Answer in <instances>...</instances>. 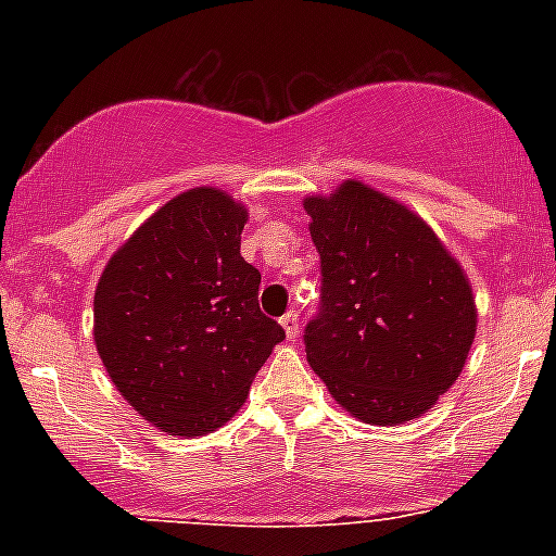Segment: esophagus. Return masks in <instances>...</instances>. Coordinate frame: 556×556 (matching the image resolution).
I'll return each instance as SVG.
<instances>
[{
  "instance_id": "1",
  "label": "esophagus",
  "mask_w": 556,
  "mask_h": 556,
  "mask_svg": "<svg viewBox=\"0 0 556 556\" xmlns=\"http://www.w3.org/2000/svg\"><path fill=\"white\" fill-rule=\"evenodd\" d=\"M282 328H285V336H288V339H295V336H299V314L295 312H288L282 317Z\"/></svg>"
}]
</instances>
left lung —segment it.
I'll return each instance as SVG.
<instances>
[{
    "mask_svg": "<svg viewBox=\"0 0 556 556\" xmlns=\"http://www.w3.org/2000/svg\"><path fill=\"white\" fill-rule=\"evenodd\" d=\"M323 263L306 361L366 425L422 417L457 382L476 339L470 279L433 228L382 190L344 179L306 195Z\"/></svg>",
    "mask_w": 556,
    "mask_h": 556,
    "instance_id": "obj_1",
    "label": "left lung"
}]
</instances>
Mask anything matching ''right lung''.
I'll list each match as a JSON object with an SVG mask.
<instances>
[{"mask_svg": "<svg viewBox=\"0 0 556 556\" xmlns=\"http://www.w3.org/2000/svg\"><path fill=\"white\" fill-rule=\"evenodd\" d=\"M247 217L226 190H185L112 252L99 277L93 341L106 377L169 435L223 428L285 339L257 306L261 271L239 250Z\"/></svg>", "mask_w": 556, "mask_h": 556, "instance_id": "1", "label": "right lung"}]
</instances>
